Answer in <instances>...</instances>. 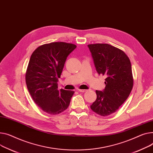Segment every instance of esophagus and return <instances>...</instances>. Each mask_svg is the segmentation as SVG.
Here are the masks:
<instances>
[{
  "label": "esophagus",
  "mask_w": 153,
  "mask_h": 153,
  "mask_svg": "<svg viewBox=\"0 0 153 153\" xmlns=\"http://www.w3.org/2000/svg\"><path fill=\"white\" fill-rule=\"evenodd\" d=\"M78 91H79V92H85V91H86V90H84V89H79Z\"/></svg>",
  "instance_id": "obj_1"
}]
</instances>
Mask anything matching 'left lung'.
I'll return each mask as SVG.
<instances>
[{"label":"left lung","instance_id":"obj_1","mask_svg":"<svg viewBox=\"0 0 153 153\" xmlns=\"http://www.w3.org/2000/svg\"><path fill=\"white\" fill-rule=\"evenodd\" d=\"M97 72L105 75V88L96 90L97 100L90 106L95 113L107 116L119 109L133 87L131 66L126 54L107 44L88 45Z\"/></svg>","mask_w":153,"mask_h":153}]
</instances>
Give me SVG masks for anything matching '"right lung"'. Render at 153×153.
Listing matches in <instances>:
<instances>
[{
  "label": "right lung",
  "mask_w": 153,
  "mask_h": 153,
  "mask_svg": "<svg viewBox=\"0 0 153 153\" xmlns=\"http://www.w3.org/2000/svg\"><path fill=\"white\" fill-rule=\"evenodd\" d=\"M76 47L72 44L52 42L39 47L30 56L26 85L34 102L48 114H59L69 105L74 91L58 90V82L67 57Z\"/></svg>",
  "instance_id": "1"
}]
</instances>
